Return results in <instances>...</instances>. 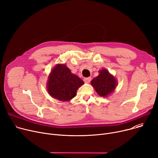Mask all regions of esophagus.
<instances>
[{
    "instance_id": "esophagus-1",
    "label": "esophagus",
    "mask_w": 158,
    "mask_h": 158,
    "mask_svg": "<svg viewBox=\"0 0 158 158\" xmlns=\"http://www.w3.org/2000/svg\"><path fill=\"white\" fill-rule=\"evenodd\" d=\"M91 80V77H85L84 78V81H85V82L86 83H89Z\"/></svg>"
}]
</instances>
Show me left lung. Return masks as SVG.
Segmentation results:
<instances>
[{"label":"left lung","mask_w":158,"mask_h":158,"mask_svg":"<svg viewBox=\"0 0 158 158\" xmlns=\"http://www.w3.org/2000/svg\"><path fill=\"white\" fill-rule=\"evenodd\" d=\"M91 84L100 97H106L114 90L117 81L108 70L103 69L100 71V74L91 81Z\"/></svg>","instance_id":"1"}]
</instances>
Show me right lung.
<instances>
[{
	"mask_svg": "<svg viewBox=\"0 0 158 158\" xmlns=\"http://www.w3.org/2000/svg\"><path fill=\"white\" fill-rule=\"evenodd\" d=\"M83 84V81L72 73L65 65H57L49 77L47 88L52 97L65 102L76 96L77 89Z\"/></svg>",
	"mask_w": 158,
	"mask_h": 158,
	"instance_id": "1",
	"label": "right lung"
}]
</instances>
